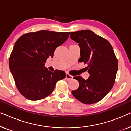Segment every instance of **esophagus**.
<instances>
[{"mask_svg": "<svg viewBox=\"0 0 131 131\" xmlns=\"http://www.w3.org/2000/svg\"><path fill=\"white\" fill-rule=\"evenodd\" d=\"M66 79L67 80H71L73 79V76L71 75H70L69 74H67L66 76Z\"/></svg>", "mask_w": 131, "mask_h": 131, "instance_id": "1", "label": "esophagus"}]
</instances>
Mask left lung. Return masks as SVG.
<instances>
[{
	"label": "left lung",
	"mask_w": 131,
	"mask_h": 131,
	"mask_svg": "<svg viewBox=\"0 0 131 131\" xmlns=\"http://www.w3.org/2000/svg\"><path fill=\"white\" fill-rule=\"evenodd\" d=\"M70 37L78 43L79 62L87 64V80L75 76L79 83L73 95L81 103L92 104L104 98L113 86L118 69V61L108 40L88 30L71 32Z\"/></svg>",
	"instance_id": "8db88e82"
}]
</instances>
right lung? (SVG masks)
Instances as JSON below:
<instances>
[{"mask_svg":"<svg viewBox=\"0 0 131 131\" xmlns=\"http://www.w3.org/2000/svg\"><path fill=\"white\" fill-rule=\"evenodd\" d=\"M70 33L41 30L24 34L15 42L9 66L18 90L27 99L36 101L47 97L57 82L66 78L64 71L53 73L44 66Z\"/></svg>","mask_w":131,"mask_h":131,"instance_id":"add662e5","label":"right lung"}]
</instances>
